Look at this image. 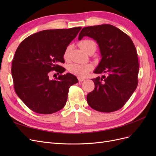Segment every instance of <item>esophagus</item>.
I'll use <instances>...</instances> for the list:
<instances>
[{
  "mask_svg": "<svg viewBox=\"0 0 156 156\" xmlns=\"http://www.w3.org/2000/svg\"><path fill=\"white\" fill-rule=\"evenodd\" d=\"M78 80L79 82H82L83 81H84V78H82V77H78Z\"/></svg>",
  "mask_w": 156,
  "mask_h": 156,
  "instance_id": "34e87169",
  "label": "esophagus"
}]
</instances>
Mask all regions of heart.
I'll return each instance as SVG.
<instances>
[{
  "label": "heart",
  "mask_w": 156,
  "mask_h": 156,
  "mask_svg": "<svg viewBox=\"0 0 156 156\" xmlns=\"http://www.w3.org/2000/svg\"><path fill=\"white\" fill-rule=\"evenodd\" d=\"M79 45L81 49H82L86 53L88 50L92 48V47H96L95 42L91 40H83L79 42ZM69 54V48H66L64 53V58L66 59L68 57ZM68 69L70 73H72L78 77H83L86 76L88 73V72L92 69V66L89 64H81L77 63H72L70 64Z\"/></svg>",
  "instance_id": "1"
}]
</instances>
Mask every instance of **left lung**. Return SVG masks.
Returning <instances> with one entry per match:
<instances>
[{"instance_id":"left-lung-1","label":"left lung","mask_w":156,"mask_h":156,"mask_svg":"<svg viewBox=\"0 0 156 156\" xmlns=\"http://www.w3.org/2000/svg\"><path fill=\"white\" fill-rule=\"evenodd\" d=\"M94 39L98 44L101 59L94 73H106L92 79L94 90L88 94V104L93 109L111 112L120 109L138 84L139 60L129 36L116 27L101 25L84 27L79 35Z\"/></svg>"}]
</instances>
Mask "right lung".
<instances>
[{"label":"right lung","mask_w":156,"mask_h":156,"mask_svg":"<svg viewBox=\"0 0 156 156\" xmlns=\"http://www.w3.org/2000/svg\"><path fill=\"white\" fill-rule=\"evenodd\" d=\"M81 27L45 30L27 37L18 46L12 60V75L18 97L30 109L52 114L66 103L69 87L78 83L71 73L52 80L51 71L62 73L58 65L64 62V53Z\"/></svg>","instance_id":"1"}]
</instances>
